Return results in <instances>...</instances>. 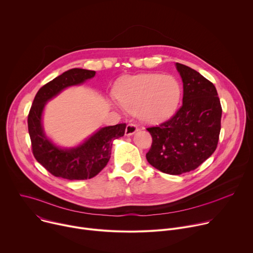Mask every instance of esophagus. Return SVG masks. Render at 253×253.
I'll list each match as a JSON object with an SVG mask.
<instances>
[{
  "mask_svg": "<svg viewBox=\"0 0 253 253\" xmlns=\"http://www.w3.org/2000/svg\"><path fill=\"white\" fill-rule=\"evenodd\" d=\"M137 130H138V127H137L135 124H133V123H129V124L126 126L125 134H126L127 136H129V135H133Z\"/></svg>",
  "mask_w": 253,
  "mask_h": 253,
  "instance_id": "34e87169",
  "label": "esophagus"
}]
</instances>
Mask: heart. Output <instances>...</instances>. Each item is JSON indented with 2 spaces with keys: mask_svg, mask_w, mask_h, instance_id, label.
I'll use <instances>...</instances> for the list:
<instances>
[{
  "mask_svg": "<svg viewBox=\"0 0 253 253\" xmlns=\"http://www.w3.org/2000/svg\"><path fill=\"white\" fill-rule=\"evenodd\" d=\"M181 97V86L173 76L142 74L126 78L117 87L119 105L148 123H158L169 118L176 110Z\"/></svg>",
  "mask_w": 253,
  "mask_h": 253,
  "instance_id": "heart-1",
  "label": "heart"
}]
</instances>
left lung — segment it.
I'll return each mask as SVG.
<instances>
[{
	"instance_id": "obj_1",
	"label": "left lung",
	"mask_w": 253,
	"mask_h": 253,
	"mask_svg": "<svg viewBox=\"0 0 253 253\" xmlns=\"http://www.w3.org/2000/svg\"><path fill=\"white\" fill-rule=\"evenodd\" d=\"M176 68L183 82L182 106L169 120L146 128L152 136L147 161L171 175L192 171L213 154L222 114L215 86L188 66Z\"/></svg>"
}]
</instances>
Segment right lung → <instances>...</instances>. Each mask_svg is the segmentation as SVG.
I'll list each match as a JSON object with an SVG mask.
<instances>
[{
	"label": "right lung",
	"instance_id": "right-lung-1",
	"mask_svg": "<svg viewBox=\"0 0 253 253\" xmlns=\"http://www.w3.org/2000/svg\"><path fill=\"white\" fill-rule=\"evenodd\" d=\"M96 72L71 69L43 87L36 94L28 115V130L33 155L52 175L68 180H85L96 176L108 163L113 140L122 137L126 124L101 128L76 148L61 149L46 137L42 127V113L46 103L63 89L79 85L95 76Z\"/></svg>",
	"mask_w": 253,
	"mask_h": 253
}]
</instances>
